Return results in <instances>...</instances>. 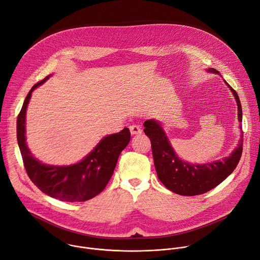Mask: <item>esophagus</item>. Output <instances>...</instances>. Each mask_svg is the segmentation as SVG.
Here are the masks:
<instances>
[{
  "mask_svg": "<svg viewBox=\"0 0 260 260\" xmlns=\"http://www.w3.org/2000/svg\"><path fill=\"white\" fill-rule=\"evenodd\" d=\"M129 131H131V134L132 135H138V134H141L142 133V129H141V126L138 125V124H133L129 126Z\"/></svg>",
  "mask_w": 260,
  "mask_h": 260,
  "instance_id": "1",
  "label": "esophagus"
}]
</instances>
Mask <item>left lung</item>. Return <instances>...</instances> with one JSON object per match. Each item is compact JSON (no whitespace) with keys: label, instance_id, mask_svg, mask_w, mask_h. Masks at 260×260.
I'll use <instances>...</instances> for the list:
<instances>
[{"label":"left lung","instance_id":"8db88e82","mask_svg":"<svg viewBox=\"0 0 260 260\" xmlns=\"http://www.w3.org/2000/svg\"><path fill=\"white\" fill-rule=\"evenodd\" d=\"M209 72L219 74L215 69ZM229 85V83L225 81ZM237 104L238 118L242 121V106L237 91L231 87ZM144 133L151 141L155 170L165 186L180 196L193 197L206 193L224 181L237 168L243 151V135L235 151L222 160L205 165H193L181 160L175 153L160 123L154 119L144 122Z\"/></svg>","mask_w":260,"mask_h":260}]
</instances>
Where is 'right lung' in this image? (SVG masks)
Segmentation results:
<instances>
[{"label": "right lung", "mask_w": 260, "mask_h": 260, "mask_svg": "<svg viewBox=\"0 0 260 260\" xmlns=\"http://www.w3.org/2000/svg\"><path fill=\"white\" fill-rule=\"evenodd\" d=\"M49 76L36 83L27 93L17 117V143L23 166L31 182L45 194L62 202H85L107 186L113 175L119 154L131 140V132L124 127L121 132L107 136L94 147L85 158L67 167L47 166L30 153L25 142V114L32 90L44 83Z\"/></svg>", "instance_id": "add662e5"}]
</instances>
